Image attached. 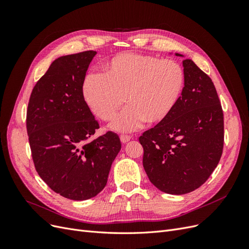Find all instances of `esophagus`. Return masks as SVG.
<instances>
[{
  "label": "esophagus",
  "mask_w": 249,
  "mask_h": 249,
  "mask_svg": "<svg viewBox=\"0 0 249 249\" xmlns=\"http://www.w3.org/2000/svg\"><path fill=\"white\" fill-rule=\"evenodd\" d=\"M130 139H131V137L126 136V135H122V136H120V141H122L123 143H126L127 141H130Z\"/></svg>",
  "instance_id": "1"
}]
</instances>
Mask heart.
Here are the masks:
<instances>
[{
	"label": "heart",
	"instance_id": "obj_1",
	"mask_svg": "<svg viewBox=\"0 0 249 249\" xmlns=\"http://www.w3.org/2000/svg\"><path fill=\"white\" fill-rule=\"evenodd\" d=\"M103 74L90 73L83 83L84 101L93 114L105 122L115 116L113 131L132 132L143 124L161 123L179 99L185 73L178 62L149 55L124 53L103 66Z\"/></svg>",
	"mask_w": 249,
	"mask_h": 249
}]
</instances>
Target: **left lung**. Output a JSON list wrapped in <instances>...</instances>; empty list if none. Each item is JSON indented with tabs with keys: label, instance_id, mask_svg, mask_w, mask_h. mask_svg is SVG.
<instances>
[{
	"label": "left lung",
	"instance_id": "1",
	"mask_svg": "<svg viewBox=\"0 0 249 249\" xmlns=\"http://www.w3.org/2000/svg\"><path fill=\"white\" fill-rule=\"evenodd\" d=\"M183 67L185 84L175 109L139 137L150 183L175 195L206 182L219 163L224 138L223 112L212 80L191 59H185Z\"/></svg>",
	"mask_w": 249,
	"mask_h": 249
}]
</instances>
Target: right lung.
<instances>
[{
	"mask_svg": "<svg viewBox=\"0 0 249 249\" xmlns=\"http://www.w3.org/2000/svg\"><path fill=\"white\" fill-rule=\"evenodd\" d=\"M95 51L59 57L36 83L27 111V131L35 168L53 191L86 200L107 184L122 143L108 132L91 139L100 125L82 93Z\"/></svg>",
	"mask_w": 249,
	"mask_h": 249,
	"instance_id": "1",
	"label": "right lung"
}]
</instances>
